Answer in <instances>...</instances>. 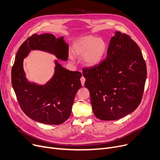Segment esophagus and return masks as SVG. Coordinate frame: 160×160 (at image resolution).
Instances as JSON below:
<instances>
[{
    "mask_svg": "<svg viewBox=\"0 0 160 160\" xmlns=\"http://www.w3.org/2000/svg\"><path fill=\"white\" fill-rule=\"evenodd\" d=\"M80 81H81L82 86H84V83H85V81H86V78L83 77H82L81 78H80Z\"/></svg>",
    "mask_w": 160,
    "mask_h": 160,
    "instance_id": "1",
    "label": "esophagus"
}]
</instances>
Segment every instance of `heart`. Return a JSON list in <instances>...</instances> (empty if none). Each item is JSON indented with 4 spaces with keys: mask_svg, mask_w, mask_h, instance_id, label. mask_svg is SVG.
<instances>
[{
    "mask_svg": "<svg viewBox=\"0 0 160 160\" xmlns=\"http://www.w3.org/2000/svg\"><path fill=\"white\" fill-rule=\"evenodd\" d=\"M108 44L102 38L86 36L79 38L73 44L72 52L78 57H82L83 63L89 67H94L102 62L108 51ZM70 60L73 61L72 56Z\"/></svg>",
    "mask_w": 160,
    "mask_h": 160,
    "instance_id": "obj_1",
    "label": "heart"
}]
</instances>
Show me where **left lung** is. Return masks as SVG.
<instances>
[{
  "instance_id": "8db88e82",
  "label": "left lung",
  "mask_w": 160,
  "mask_h": 160,
  "mask_svg": "<svg viewBox=\"0 0 160 160\" xmlns=\"http://www.w3.org/2000/svg\"><path fill=\"white\" fill-rule=\"evenodd\" d=\"M94 115L115 121L139 105L147 80V65L140 48L130 38L114 33L107 56L98 65L83 69Z\"/></svg>"
}]
</instances>
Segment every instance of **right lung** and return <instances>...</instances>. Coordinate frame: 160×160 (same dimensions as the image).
Segmentation results:
<instances>
[{
    "mask_svg": "<svg viewBox=\"0 0 160 160\" xmlns=\"http://www.w3.org/2000/svg\"><path fill=\"white\" fill-rule=\"evenodd\" d=\"M31 50H41L67 61L69 45L64 37L52 33L33 34L19 47L12 69V84L23 112L32 120L58 125L71 115L76 93L82 88V74L65 69L54 60V72L45 84L29 81L23 69V60Z\"/></svg>",
    "mask_w": 160,
    "mask_h": 160,
    "instance_id": "obj_1",
    "label": "right lung"
}]
</instances>
